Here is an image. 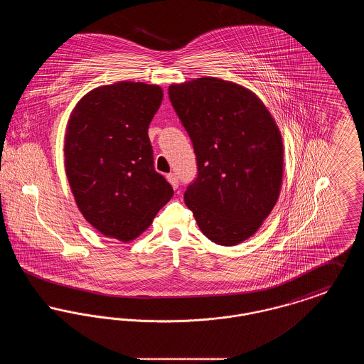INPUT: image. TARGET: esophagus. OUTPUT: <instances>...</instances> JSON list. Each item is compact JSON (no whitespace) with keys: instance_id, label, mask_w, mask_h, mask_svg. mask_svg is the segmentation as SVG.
<instances>
[{"instance_id":"esophagus-1","label":"esophagus","mask_w":364,"mask_h":364,"mask_svg":"<svg viewBox=\"0 0 364 364\" xmlns=\"http://www.w3.org/2000/svg\"><path fill=\"white\" fill-rule=\"evenodd\" d=\"M166 178H168V181L171 183V186L173 187L174 190L178 187V177H177V174L169 173L166 176Z\"/></svg>"}]
</instances>
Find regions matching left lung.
I'll use <instances>...</instances> for the list:
<instances>
[{
	"label": "left lung",
	"mask_w": 364,
	"mask_h": 364,
	"mask_svg": "<svg viewBox=\"0 0 364 364\" xmlns=\"http://www.w3.org/2000/svg\"><path fill=\"white\" fill-rule=\"evenodd\" d=\"M168 94L196 156L187 208L211 242H244L279 195L284 149L276 122L255 94L217 77L172 85Z\"/></svg>",
	"instance_id": "8db88e82"
}]
</instances>
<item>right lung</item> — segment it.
I'll return each mask as SVG.
<instances>
[{
  "mask_svg": "<svg viewBox=\"0 0 364 364\" xmlns=\"http://www.w3.org/2000/svg\"><path fill=\"white\" fill-rule=\"evenodd\" d=\"M159 86L120 82L90 91L70 114L65 172L77 208L105 236L129 242L173 195L154 169L149 125Z\"/></svg>",
  "mask_w": 364,
  "mask_h": 364,
  "instance_id": "1",
  "label": "right lung"
}]
</instances>
